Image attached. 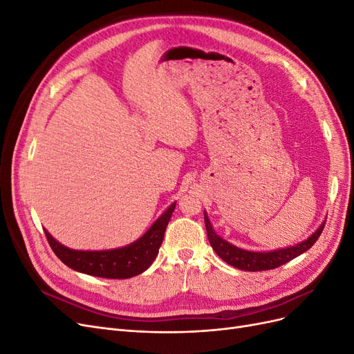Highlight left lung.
Listing matches in <instances>:
<instances>
[{
    "label": "left lung",
    "instance_id": "8db88e82",
    "mask_svg": "<svg viewBox=\"0 0 354 354\" xmlns=\"http://www.w3.org/2000/svg\"><path fill=\"white\" fill-rule=\"evenodd\" d=\"M205 227H207V234H208L212 250L217 252V255L221 260H224L227 264L236 267V269H241V270L261 272V270L276 269V267L294 260L295 257L301 255L303 252L312 248L315 242L319 239L320 233H322L325 223L320 224V227L304 242L297 243L295 246H289V248H282V250L270 251V252L245 251L221 239L220 236H217V233L214 232L207 214H205Z\"/></svg>",
    "mask_w": 354,
    "mask_h": 354
}]
</instances>
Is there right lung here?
<instances>
[{"label": "right lung", "mask_w": 354, "mask_h": 354, "mask_svg": "<svg viewBox=\"0 0 354 354\" xmlns=\"http://www.w3.org/2000/svg\"><path fill=\"white\" fill-rule=\"evenodd\" d=\"M174 208L176 203H173L153 223V226L140 239L118 250L75 251L53 239L47 230L44 232L51 250L55 251L60 261L65 263L71 269L85 274L106 277V279H128V277L143 273L156 259Z\"/></svg>", "instance_id": "obj_1"}]
</instances>
